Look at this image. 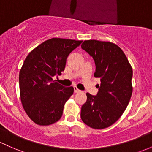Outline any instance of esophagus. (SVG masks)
I'll use <instances>...</instances> for the list:
<instances>
[{
	"label": "esophagus",
	"mask_w": 152,
	"mask_h": 152,
	"mask_svg": "<svg viewBox=\"0 0 152 152\" xmlns=\"http://www.w3.org/2000/svg\"><path fill=\"white\" fill-rule=\"evenodd\" d=\"M73 89H74V92H76V93H77V92H81V91L79 90V89H78L77 87H76V86H74V87H73Z\"/></svg>",
	"instance_id": "34e87169"
}]
</instances>
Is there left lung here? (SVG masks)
<instances>
[{"instance_id": "1", "label": "left lung", "mask_w": 152, "mask_h": 152, "mask_svg": "<svg viewBox=\"0 0 152 152\" xmlns=\"http://www.w3.org/2000/svg\"><path fill=\"white\" fill-rule=\"evenodd\" d=\"M81 49L93 58L94 76L101 83L96 95L87 93L81 119L92 128H106L120 118L130 102L132 67L123 51L113 43L89 40L83 42Z\"/></svg>"}]
</instances>
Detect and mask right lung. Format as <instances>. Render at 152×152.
Returning <instances> with one entry per match:
<instances>
[{
    "label": "right lung",
    "instance_id": "obj_1",
    "mask_svg": "<svg viewBox=\"0 0 152 152\" xmlns=\"http://www.w3.org/2000/svg\"><path fill=\"white\" fill-rule=\"evenodd\" d=\"M82 41L54 38L30 52L20 71L21 101L25 112L39 125H49L63 115L64 104L73 93L52 79L65 70L67 57Z\"/></svg>",
    "mask_w": 152,
    "mask_h": 152
}]
</instances>
